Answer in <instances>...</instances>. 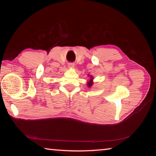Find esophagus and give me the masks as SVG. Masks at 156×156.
<instances>
[{
	"instance_id": "obj_1",
	"label": "esophagus",
	"mask_w": 156,
	"mask_h": 156,
	"mask_svg": "<svg viewBox=\"0 0 156 156\" xmlns=\"http://www.w3.org/2000/svg\"><path fill=\"white\" fill-rule=\"evenodd\" d=\"M68 67H69V68L72 69V68L74 67V65H73V63H69V64L68 65Z\"/></svg>"
}]
</instances>
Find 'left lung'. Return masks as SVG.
Returning <instances> with one entry per match:
<instances>
[{
    "instance_id": "8db88e82",
    "label": "left lung",
    "mask_w": 156,
    "mask_h": 156,
    "mask_svg": "<svg viewBox=\"0 0 156 156\" xmlns=\"http://www.w3.org/2000/svg\"><path fill=\"white\" fill-rule=\"evenodd\" d=\"M88 76L89 77V80H87V87H91L94 84V82H93V80H94V77L92 76L91 75H88Z\"/></svg>"
}]
</instances>
